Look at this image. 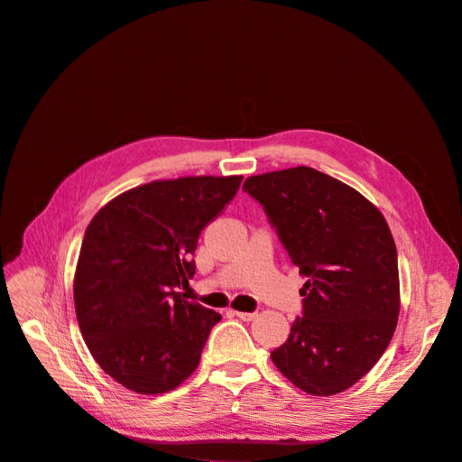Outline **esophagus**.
<instances>
[{
    "label": "esophagus",
    "instance_id": "34e87169",
    "mask_svg": "<svg viewBox=\"0 0 462 462\" xmlns=\"http://www.w3.org/2000/svg\"><path fill=\"white\" fill-rule=\"evenodd\" d=\"M234 314H236L239 320H245V322H251V320H254L258 317L256 312H241V310H234Z\"/></svg>",
    "mask_w": 462,
    "mask_h": 462
}]
</instances>
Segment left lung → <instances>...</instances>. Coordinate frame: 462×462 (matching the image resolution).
<instances>
[{
	"label": "left lung",
	"instance_id": "obj_1",
	"mask_svg": "<svg viewBox=\"0 0 462 462\" xmlns=\"http://www.w3.org/2000/svg\"><path fill=\"white\" fill-rule=\"evenodd\" d=\"M290 260L307 281L303 314L275 367L301 392L329 397L365 376L390 345L401 307L399 263L383 215L365 197L309 166L251 176Z\"/></svg>",
	"mask_w": 462,
	"mask_h": 462
}]
</instances>
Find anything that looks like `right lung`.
<instances>
[{
	"mask_svg": "<svg viewBox=\"0 0 462 462\" xmlns=\"http://www.w3.org/2000/svg\"><path fill=\"white\" fill-rule=\"evenodd\" d=\"M241 176L152 181L119 194L86 228L75 309L101 369L131 392L174 390L199 367L221 314L178 292L192 279L200 232L236 197Z\"/></svg>",
	"mask_w": 462,
	"mask_h": 462,
	"instance_id": "obj_1",
	"label": "right lung"
}]
</instances>
